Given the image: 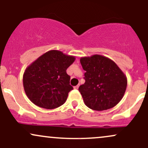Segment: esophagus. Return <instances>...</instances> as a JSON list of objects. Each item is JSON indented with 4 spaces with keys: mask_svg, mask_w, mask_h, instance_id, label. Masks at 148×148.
<instances>
[{
    "mask_svg": "<svg viewBox=\"0 0 148 148\" xmlns=\"http://www.w3.org/2000/svg\"><path fill=\"white\" fill-rule=\"evenodd\" d=\"M74 88H75V89H78V88H79V85L75 86V87H74Z\"/></svg>",
    "mask_w": 148,
    "mask_h": 148,
    "instance_id": "34e87169",
    "label": "esophagus"
}]
</instances>
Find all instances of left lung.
Wrapping results in <instances>:
<instances>
[{
  "label": "left lung",
  "instance_id": "1",
  "mask_svg": "<svg viewBox=\"0 0 148 148\" xmlns=\"http://www.w3.org/2000/svg\"><path fill=\"white\" fill-rule=\"evenodd\" d=\"M84 73V84L79 92L85 105L94 110L113 108L122 100L127 85L124 73L113 61L95 54L80 59Z\"/></svg>",
  "mask_w": 148,
  "mask_h": 148
}]
</instances>
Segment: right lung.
<instances>
[{"label": "right lung", "mask_w": 148, "mask_h": 148, "mask_svg": "<svg viewBox=\"0 0 148 148\" xmlns=\"http://www.w3.org/2000/svg\"><path fill=\"white\" fill-rule=\"evenodd\" d=\"M75 60L73 56L50 50L28 66L23 75V84L30 101L45 109L62 106L73 89L66 70Z\"/></svg>", "instance_id": "1"}]
</instances>
